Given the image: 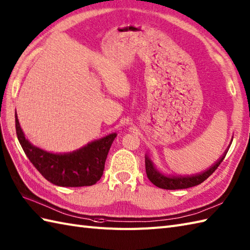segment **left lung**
<instances>
[{
  "instance_id": "obj_1",
  "label": "left lung",
  "mask_w": 250,
  "mask_h": 250,
  "mask_svg": "<svg viewBox=\"0 0 250 250\" xmlns=\"http://www.w3.org/2000/svg\"><path fill=\"white\" fill-rule=\"evenodd\" d=\"M226 152L224 154L223 158H220L215 164H214L210 169L206 170L205 172H201L200 175L193 176V177H166L164 175H162L158 170L155 169L152 162L149 160L148 156L146 155L145 158V164H146V173L148 179L151 181L155 187H158L160 188H164V189H182V188H193L202 183L207 180L208 177H210L212 173L217 169V167L222 163L223 160L225 159Z\"/></svg>"
}]
</instances>
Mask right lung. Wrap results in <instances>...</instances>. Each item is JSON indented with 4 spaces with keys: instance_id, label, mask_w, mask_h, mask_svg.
<instances>
[{
    "instance_id": "obj_1",
    "label": "right lung",
    "mask_w": 250,
    "mask_h": 250,
    "mask_svg": "<svg viewBox=\"0 0 250 250\" xmlns=\"http://www.w3.org/2000/svg\"><path fill=\"white\" fill-rule=\"evenodd\" d=\"M16 132L28 160L49 182L59 187H90L101 179L104 164L117 134H109L82 149L67 154L43 151L27 141L16 116Z\"/></svg>"
}]
</instances>
